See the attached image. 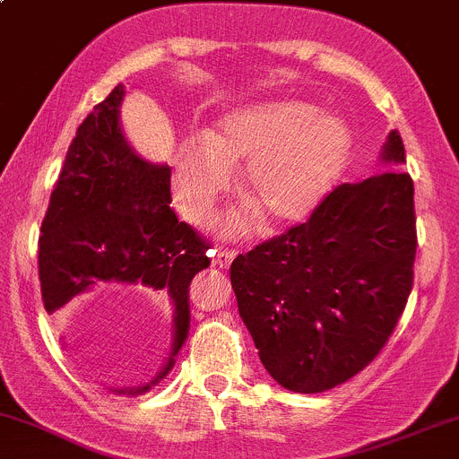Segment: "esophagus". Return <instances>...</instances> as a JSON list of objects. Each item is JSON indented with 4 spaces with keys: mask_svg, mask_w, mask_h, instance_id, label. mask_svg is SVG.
Instances as JSON below:
<instances>
[{
    "mask_svg": "<svg viewBox=\"0 0 459 459\" xmlns=\"http://www.w3.org/2000/svg\"><path fill=\"white\" fill-rule=\"evenodd\" d=\"M238 256V250H230V248H220L213 253V264L220 265V268H229L233 264V259Z\"/></svg>",
    "mask_w": 459,
    "mask_h": 459,
    "instance_id": "1",
    "label": "esophagus"
}]
</instances>
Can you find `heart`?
Instances as JSON below:
<instances>
[{"mask_svg": "<svg viewBox=\"0 0 459 459\" xmlns=\"http://www.w3.org/2000/svg\"><path fill=\"white\" fill-rule=\"evenodd\" d=\"M351 134L337 115L305 102H265L226 113L209 134L180 141L174 152L172 189L180 213L203 220L241 165V191L270 226L303 221L333 189ZM230 233L248 229L235 215Z\"/></svg>", "mask_w": 459, "mask_h": 459, "instance_id": "obj_1", "label": "heart"}]
</instances>
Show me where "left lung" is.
I'll return each mask as SVG.
<instances>
[{
    "label": "left lung",
    "instance_id": "left-lung-1",
    "mask_svg": "<svg viewBox=\"0 0 459 459\" xmlns=\"http://www.w3.org/2000/svg\"><path fill=\"white\" fill-rule=\"evenodd\" d=\"M381 160L405 163L396 130ZM414 256V183L399 168L340 185L305 224L239 255L230 283L272 379L316 394L364 370L405 309Z\"/></svg>",
    "mask_w": 459,
    "mask_h": 459
}]
</instances>
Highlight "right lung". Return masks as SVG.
<instances>
[{
  "label": "right lung",
  "mask_w": 459,
  "mask_h": 459,
  "mask_svg": "<svg viewBox=\"0 0 459 459\" xmlns=\"http://www.w3.org/2000/svg\"><path fill=\"white\" fill-rule=\"evenodd\" d=\"M117 84L78 126L49 198L39 238V279L48 314L95 290L137 287L172 309L165 366L150 384L119 387L143 394L174 368L189 333V283L209 268V244L172 211L168 165L130 148L119 124Z\"/></svg>",
  "instance_id": "right-lung-1"
}]
</instances>
